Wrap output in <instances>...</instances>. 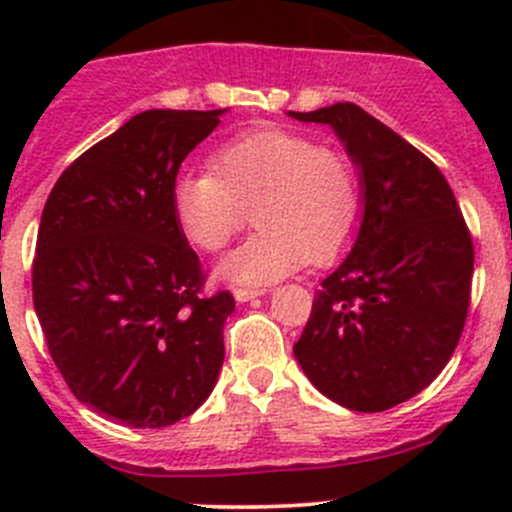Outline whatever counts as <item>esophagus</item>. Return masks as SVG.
Here are the masks:
<instances>
[{"label":"esophagus","instance_id":"obj_1","mask_svg":"<svg viewBox=\"0 0 512 512\" xmlns=\"http://www.w3.org/2000/svg\"><path fill=\"white\" fill-rule=\"evenodd\" d=\"M232 294H235L237 302H250V299L255 297H262L265 294V289H252V287H235L232 289Z\"/></svg>","mask_w":512,"mask_h":512}]
</instances>
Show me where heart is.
<instances>
[{
  "label": "heart",
  "mask_w": 512,
  "mask_h": 512,
  "mask_svg": "<svg viewBox=\"0 0 512 512\" xmlns=\"http://www.w3.org/2000/svg\"><path fill=\"white\" fill-rule=\"evenodd\" d=\"M175 223L203 252L223 250L247 223L260 230L225 257L220 272L267 285L304 262L342 255L364 218V185L347 153L289 131H252L225 143L210 170H185L170 188Z\"/></svg>",
  "instance_id": "1"
}]
</instances>
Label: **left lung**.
<instances>
[{"instance_id": "8db88e82", "label": "left lung", "mask_w": 512, "mask_h": 512, "mask_svg": "<svg viewBox=\"0 0 512 512\" xmlns=\"http://www.w3.org/2000/svg\"><path fill=\"white\" fill-rule=\"evenodd\" d=\"M289 116L329 123L364 185L347 260L322 282L294 356L327 399L386 411L451 359L471 304L473 240L431 158L356 103Z\"/></svg>"}]
</instances>
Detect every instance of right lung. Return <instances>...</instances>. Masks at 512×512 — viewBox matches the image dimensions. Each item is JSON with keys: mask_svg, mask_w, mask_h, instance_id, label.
Returning <instances> with one entry per match:
<instances>
[{"mask_svg": "<svg viewBox=\"0 0 512 512\" xmlns=\"http://www.w3.org/2000/svg\"><path fill=\"white\" fill-rule=\"evenodd\" d=\"M220 113H138L61 173L41 213L32 292L46 347L81 404L126 426L190 416L223 366L235 299L205 294L170 205Z\"/></svg>", "mask_w": 512, "mask_h": 512, "instance_id": "right-lung-1", "label": "right lung"}]
</instances>
